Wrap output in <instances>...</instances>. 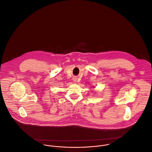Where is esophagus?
Wrapping results in <instances>:
<instances>
[{"mask_svg": "<svg viewBox=\"0 0 152 152\" xmlns=\"http://www.w3.org/2000/svg\"><path fill=\"white\" fill-rule=\"evenodd\" d=\"M73 81H74V82H77V79L76 78H73Z\"/></svg>", "mask_w": 152, "mask_h": 152, "instance_id": "obj_1", "label": "esophagus"}]
</instances>
